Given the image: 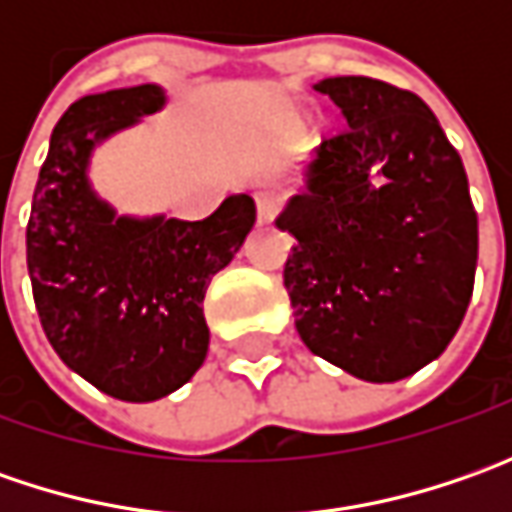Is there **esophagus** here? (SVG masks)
I'll return each mask as SVG.
<instances>
[{
	"label": "esophagus",
	"mask_w": 512,
	"mask_h": 512,
	"mask_svg": "<svg viewBox=\"0 0 512 512\" xmlns=\"http://www.w3.org/2000/svg\"><path fill=\"white\" fill-rule=\"evenodd\" d=\"M279 207H282V196L276 190H259L256 193V213H259V222H273L279 216Z\"/></svg>",
	"instance_id": "esophagus-1"
}]
</instances>
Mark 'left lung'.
Instances as JSON below:
<instances>
[{
  "mask_svg": "<svg viewBox=\"0 0 512 512\" xmlns=\"http://www.w3.org/2000/svg\"><path fill=\"white\" fill-rule=\"evenodd\" d=\"M347 119L325 139L276 225L296 245L285 287L310 353L364 382L439 359L462 325L479 219L462 156L410 90L370 76L316 85Z\"/></svg>",
  "mask_w": 512,
  "mask_h": 512,
  "instance_id": "8db88e82",
  "label": "left lung"
}]
</instances>
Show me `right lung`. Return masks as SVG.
<instances>
[{"label":"right lung","instance_id":"right-lung-1","mask_svg":"<svg viewBox=\"0 0 512 512\" xmlns=\"http://www.w3.org/2000/svg\"><path fill=\"white\" fill-rule=\"evenodd\" d=\"M165 105L159 85L93 93L56 122L28 222V273L59 359L122 402H156L207 356L210 279L256 222L253 199H225L202 222L130 219L88 182L93 148Z\"/></svg>","mask_w":512,"mask_h":512}]
</instances>
